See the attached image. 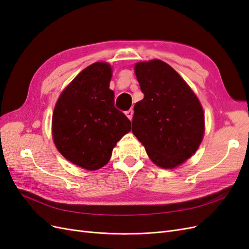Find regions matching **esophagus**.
I'll return each mask as SVG.
<instances>
[{"label": "esophagus", "instance_id": "34e87169", "mask_svg": "<svg viewBox=\"0 0 249 249\" xmlns=\"http://www.w3.org/2000/svg\"><path fill=\"white\" fill-rule=\"evenodd\" d=\"M133 114H134L133 110H129V111H126V112H125V115H126V117L129 118L130 120L133 118Z\"/></svg>", "mask_w": 249, "mask_h": 249}]
</instances>
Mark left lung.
Segmentation results:
<instances>
[{"instance_id": "left-lung-1", "label": "left lung", "mask_w": 249, "mask_h": 249, "mask_svg": "<svg viewBox=\"0 0 249 249\" xmlns=\"http://www.w3.org/2000/svg\"><path fill=\"white\" fill-rule=\"evenodd\" d=\"M135 73L144 99L135 104L132 132L157 166L175 168L201 143V105L183 78L161 60L136 63Z\"/></svg>"}]
</instances>
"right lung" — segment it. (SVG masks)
Returning a JSON list of instances; mask_svg holds the SVG:
<instances>
[{
    "label": "right lung",
    "instance_id": "obj_1",
    "mask_svg": "<svg viewBox=\"0 0 249 249\" xmlns=\"http://www.w3.org/2000/svg\"><path fill=\"white\" fill-rule=\"evenodd\" d=\"M111 77L108 63L89 65L63 90L53 113L57 149L66 160L87 170L106 165L117 141L131 131L130 119L114 107Z\"/></svg>",
    "mask_w": 249,
    "mask_h": 249
}]
</instances>
